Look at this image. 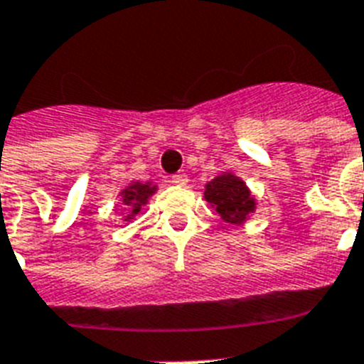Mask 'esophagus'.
I'll return each mask as SVG.
<instances>
[{"mask_svg": "<svg viewBox=\"0 0 364 364\" xmlns=\"http://www.w3.org/2000/svg\"><path fill=\"white\" fill-rule=\"evenodd\" d=\"M172 183L177 187H185L188 183V177L185 173H176V176H172Z\"/></svg>", "mask_w": 364, "mask_h": 364, "instance_id": "1", "label": "esophagus"}]
</instances>
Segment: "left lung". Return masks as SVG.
I'll return each instance as SVG.
<instances>
[{"label": "left lung", "instance_id": "left-lung-1", "mask_svg": "<svg viewBox=\"0 0 364 364\" xmlns=\"http://www.w3.org/2000/svg\"><path fill=\"white\" fill-rule=\"evenodd\" d=\"M205 200L228 224H242L255 210V198L242 179L233 173H222L205 185Z\"/></svg>", "mask_w": 364, "mask_h": 364}]
</instances>
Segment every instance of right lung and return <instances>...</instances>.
I'll return each instance as SVG.
<instances>
[{
    "mask_svg": "<svg viewBox=\"0 0 364 364\" xmlns=\"http://www.w3.org/2000/svg\"><path fill=\"white\" fill-rule=\"evenodd\" d=\"M157 188L151 185V183H131L129 187L124 188L120 192L122 194V203L129 207V215L125 216V220H131V216L139 215V210L142 209V205L148 203V198L154 194Z\"/></svg>",
    "mask_w": 364,
    "mask_h": 364,
    "instance_id": "obj_1",
    "label": "right lung"
}]
</instances>
